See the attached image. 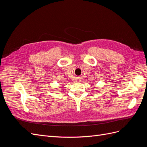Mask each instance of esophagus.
Here are the masks:
<instances>
[{
	"mask_svg": "<svg viewBox=\"0 0 147 147\" xmlns=\"http://www.w3.org/2000/svg\"><path fill=\"white\" fill-rule=\"evenodd\" d=\"M79 81H80V80H79ZM79 81H78V82H79Z\"/></svg>",
	"mask_w": 147,
	"mask_h": 147,
	"instance_id": "1",
	"label": "esophagus"
}]
</instances>
